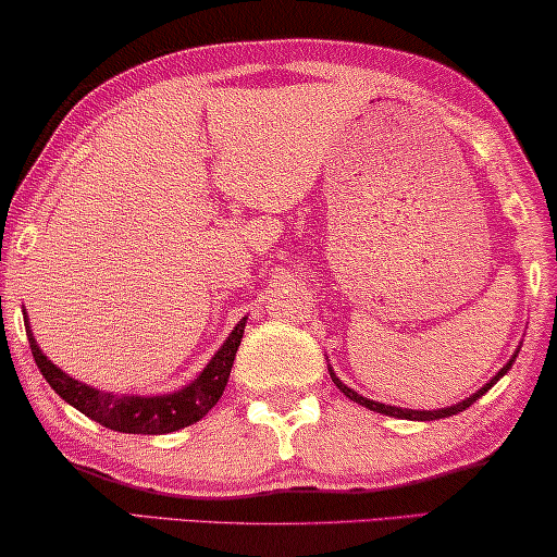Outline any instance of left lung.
Returning <instances> with one entry per match:
<instances>
[{
	"instance_id": "left-lung-1",
	"label": "left lung",
	"mask_w": 557,
	"mask_h": 557,
	"mask_svg": "<svg viewBox=\"0 0 557 557\" xmlns=\"http://www.w3.org/2000/svg\"><path fill=\"white\" fill-rule=\"evenodd\" d=\"M518 352L520 350H516V355H512L510 358V362L505 364V368L497 372V375L491 380V383H487L485 387H480L475 395H470L468 400H462V403H458V405H453V408H443V410H403V408H393V405H383V403H372V400H368V397H362V395H358L355 393V389H350L347 385H343L339 383V380L335 377V372L330 370V375H332V383H335L337 387H339V393H343L345 397H350L352 403H358V405H364V408L368 410H375V412H383V414H389V418H403V420H440V418H450V414H458V412H462V410H468L472 403L478 400V397H483L487 389H491L497 380H500L505 372H508L510 368H512V362H516V358H518Z\"/></svg>"
}]
</instances>
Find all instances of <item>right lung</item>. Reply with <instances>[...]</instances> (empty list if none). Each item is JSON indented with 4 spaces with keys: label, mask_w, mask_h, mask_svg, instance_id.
Masks as SVG:
<instances>
[{
    "label": "right lung",
    "mask_w": 557,
    "mask_h": 557,
    "mask_svg": "<svg viewBox=\"0 0 557 557\" xmlns=\"http://www.w3.org/2000/svg\"><path fill=\"white\" fill-rule=\"evenodd\" d=\"M245 320L232 330V335L225 339V345L220 347L218 355L210 360V364L199 372V377L193 380L187 387H182L180 393L160 395V397H127V395H112L95 389L85 383L64 375L60 368H54L32 337L29 322L24 318V327H27L29 347L35 355V362L41 375L62 397L64 403H70L72 408L85 412L89 420L99 422V425L117 430V433H132V435H162L174 433L187 425H195L197 420H202L210 412L218 400L225 393V385L230 380L232 362H235L239 339L245 332Z\"/></svg>",
    "instance_id": "right-lung-1"
}]
</instances>
